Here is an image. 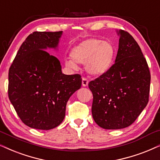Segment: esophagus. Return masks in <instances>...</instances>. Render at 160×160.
I'll return each instance as SVG.
<instances>
[{"mask_svg": "<svg viewBox=\"0 0 160 160\" xmlns=\"http://www.w3.org/2000/svg\"><path fill=\"white\" fill-rule=\"evenodd\" d=\"M82 84L83 87H88V84H89V82L88 81V79H87V78H83L82 81Z\"/></svg>", "mask_w": 160, "mask_h": 160, "instance_id": "1", "label": "esophagus"}]
</instances>
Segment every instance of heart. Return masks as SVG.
<instances>
[{"mask_svg":"<svg viewBox=\"0 0 160 160\" xmlns=\"http://www.w3.org/2000/svg\"><path fill=\"white\" fill-rule=\"evenodd\" d=\"M72 59L65 60V66L70 70L77 69L78 64H84L89 75L100 77L110 70L115 59V50L108 41L91 37L78 43L70 52Z\"/></svg>","mask_w":160,"mask_h":160,"instance_id":"1","label":"heart"}]
</instances>
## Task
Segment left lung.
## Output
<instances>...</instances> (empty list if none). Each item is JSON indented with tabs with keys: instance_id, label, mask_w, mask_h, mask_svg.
I'll return each instance as SVG.
<instances>
[{
	"instance_id": "left-lung-1",
	"label": "left lung",
	"mask_w": 160,
	"mask_h": 160,
	"mask_svg": "<svg viewBox=\"0 0 160 160\" xmlns=\"http://www.w3.org/2000/svg\"><path fill=\"white\" fill-rule=\"evenodd\" d=\"M116 32L119 44L115 64L107 73L89 83L92 118L105 129L133 123L146 107L150 90V72L138 42L125 31Z\"/></svg>"
}]
</instances>
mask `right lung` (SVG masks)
<instances>
[{"label": "right lung", "mask_w": 160, "mask_h": 160, "mask_svg": "<svg viewBox=\"0 0 160 160\" xmlns=\"http://www.w3.org/2000/svg\"><path fill=\"white\" fill-rule=\"evenodd\" d=\"M62 32H38L22 42L9 71V98L21 121L31 128L49 130L65 116L70 96L81 88L80 75H65L57 57Z\"/></svg>", "instance_id": "obj_1"}]
</instances>
